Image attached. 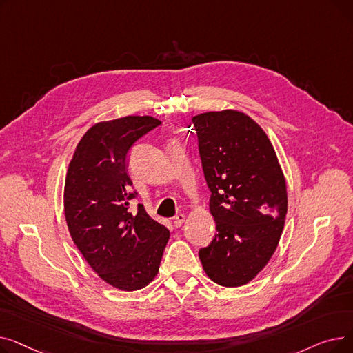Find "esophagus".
<instances>
[{
	"instance_id": "34e87169",
	"label": "esophagus",
	"mask_w": 353,
	"mask_h": 353,
	"mask_svg": "<svg viewBox=\"0 0 353 353\" xmlns=\"http://www.w3.org/2000/svg\"><path fill=\"white\" fill-rule=\"evenodd\" d=\"M184 220H186V216H184V214H177V216L174 217V220H173V225H174V228H176V229H179V228L184 223Z\"/></svg>"
}]
</instances>
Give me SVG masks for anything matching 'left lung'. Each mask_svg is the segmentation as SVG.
<instances>
[{
	"label": "left lung",
	"instance_id": "8db88e82",
	"mask_svg": "<svg viewBox=\"0 0 353 353\" xmlns=\"http://www.w3.org/2000/svg\"><path fill=\"white\" fill-rule=\"evenodd\" d=\"M216 234L199 250L206 274L226 288L250 282L270 261L288 212L286 183L274 148L240 111L193 117Z\"/></svg>",
	"mask_w": 353,
	"mask_h": 353
}]
</instances>
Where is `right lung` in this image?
<instances>
[{"instance_id": "obj_1", "label": "right lung", "mask_w": 353, "mask_h": 353, "mask_svg": "<svg viewBox=\"0 0 353 353\" xmlns=\"http://www.w3.org/2000/svg\"><path fill=\"white\" fill-rule=\"evenodd\" d=\"M161 123L128 116L92 125L70 161L64 212L74 243L103 281L137 290L159 272L170 232L133 200L139 197L127 174L128 150Z\"/></svg>"}]
</instances>
